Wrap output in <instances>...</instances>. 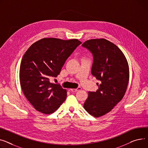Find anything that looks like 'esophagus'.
Listing matches in <instances>:
<instances>
[{
  "instance_id": "obj_1",
  "label": "esophagus",
  "mask_w": 148,
  "mask_h": 148,
  "mask_svg": "<svg viewBox=\"0 0 148 148\" xmlns=\"http://www.w3.org/2000/svg\"><path fill=\"white\" fill-rule=\"evenodd\" d=\"M81 89H82V88H81V87H78V88H76V89H74V88L71 89V91L72 92H77V91H80Z\"/></svg>"
}]
</instances>
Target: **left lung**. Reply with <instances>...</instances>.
Segmentation results:
<instances>
[{
    "label": "left lung",
    "mask_w": 148,
    "mask_h": 148,
    "mask_svg": "<svg viewBox=\"0 0 148 148\" xmlns=\"http://www.w3.org/2000/svg\"><path fill=\"white\" fill-rule=\"evenodd\" d=\"M93 56L91 74L101 81L95 92H88L84 108L94 117L105 115L124 97L129 81V67L123 53L105 39H94L82 45Z\"/></svg>",
    "instance_id": "obj_1"
}]
</instances>
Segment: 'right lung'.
I'll return each instance as SVG.
<instances>
[{"instance_id": "add662e5", "label": "right lung", "mask_w": 148, "mask_h": 148, "mask_svg": "<svg viewBox=\"0 0 148 148\" xmlns=\"http://www.w3.org/2000/svg\"><path fill=\"white\" fill-rule=\"evenodd\" d=\"M81 43L76 39L43 38L26 51L20 67V85L36 110L50 114L65 101L66 90L51 83L49 78L60 74L66 60Z\"/></svg>"}]
</instances>
